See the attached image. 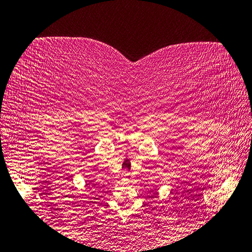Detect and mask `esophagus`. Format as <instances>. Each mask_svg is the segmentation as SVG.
<instances>
[{"instance_id": "esophagus-1", "label": "esophagus", "mask_w": 252, "mask_h": 252, "mask_svg": "<svg viewBox=\"0 0 252 252\" xmlns=\"http://www.w3.org/2000/svg\"><path fill=\"white\" fill-rule=\"evenodd\" d=\"M127 176H129V172L125 171V172L122 173V179H123V180H127Z\"/></svg>"}]
</instances>
